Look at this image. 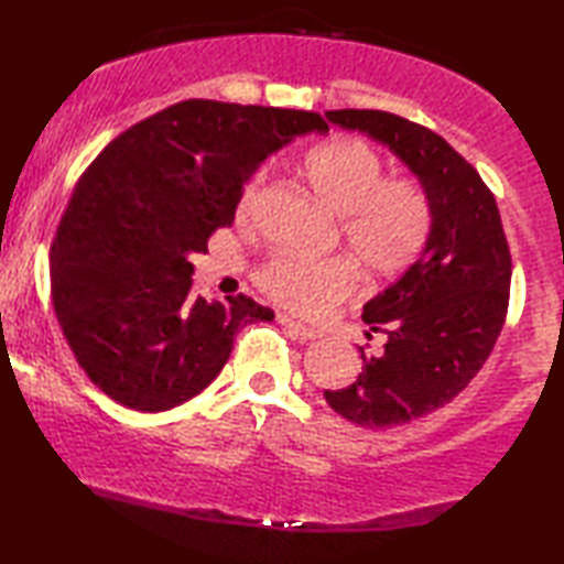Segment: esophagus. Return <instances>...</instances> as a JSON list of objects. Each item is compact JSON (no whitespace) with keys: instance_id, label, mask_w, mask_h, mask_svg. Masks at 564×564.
I'll return each instance as SVG.
<instances>
[{"instance_id":"1","label":"esophagus","mask_w":564,"mask_h":564,"mask_svg":"<svg viewBox=\"0 0 564 564\" xmlns=\"http://www.w3.org/2000/svg\"><path fill=\"white\" fill-rule=\"evenodd\" d=\"M276 322H280L282 327H288L292 334H297L300 339H319L322 337L317 329H312V327H307V324H302V322H294L292 317H288V314H276Z\"/></svg>"}]
</instances>
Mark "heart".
Returning <instances> with one entry per match:
<instances>
[{
	"label": "heart",
	"mask_w": 564,
	"mask_h": 564,
	"mask_svg": "<svg viewBox=\"0 0 564 564\" xmlns=\"http://www.w3.org/2000/svg\"><path fill=\"white\" fill-rule=\"evenodd\" d=\"M304 177L339 215L347 252L373 276L406 272L426 252L433 205L423 187L403 175H387V163L361 138H334L304 158ZM260 183L250 181L237 197V220H247ZM257 288L274 304L302 317H322L357 290V274L344 260L304 262L274 254L254 274Z\"/></svg>",
	"instance_id": "heart-1"
}]
</instances>
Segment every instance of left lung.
<instances>
[{
    "instance_id": "left-lung-1",
    "label": "left lung",
    "mask_w": 564,
    "mask_h": 564,
    "mask_svg": "<svg viewBox=\"0 0 564 564\" xmlns=\"http://www.w3.org/2000/svg\"><path fill=\"white\" fill-rule=\"evenodd\" d=\"M327 118L389 145L433 205L426 252L364 304L361 319L383 334L381 351L367 357L364 344L359 379L324 391L329 406L357 426H403L451 403L488 361L508 317L510 245L496 195L431 128L369 108L327 111Z\"/></svg>"
}]
</instances>
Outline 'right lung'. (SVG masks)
<instances>
[{
  "instance_id": "right-lung-1",
  "label": "right lung",
  "mask_w": 564,
  "mask_h": 564,
  "mask_svg": "<svg viewBox=\"0 0 564 564\" xmlns=\"http://www.w3.org/2000/svg\"><path fill=\"white\" fill-rule=\"evenodd\" d=\"M319 113L191 98L116 135L78 177L52 242V300L78 367L133 411L210 387L237 332L272 322L247 294H193L195 252L230 227L245 183Z\"/></svg>"
}]
</instances>
